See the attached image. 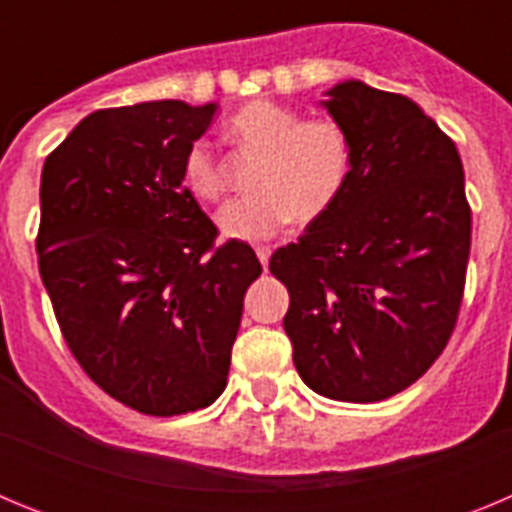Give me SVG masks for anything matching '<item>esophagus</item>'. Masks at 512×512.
<instances>
[{"label":"esophagus","mask_w":512,"mask_h":512,"mask_svg":"<svg viewBox=\"0 0 512 512\" xmlns=\"http://www.w3.org/2000/svg\"><path fill=\"white\" fill-rule=\"evenodd\" d=\"M256 256H259V261H261V266H269V259H271V248L269 246H259L256 248Z\"/></svg>","instance_id":"obj_1"}]
</instances>
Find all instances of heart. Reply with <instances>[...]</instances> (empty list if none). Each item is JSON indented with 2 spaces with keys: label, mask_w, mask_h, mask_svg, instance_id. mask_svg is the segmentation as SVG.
<instances>
[{
  "label": "heart",
  "mask_w": 512,
  "mask_h": 512,
  "mask_svg": "<svg viewBox=\"0 0 512 512\" xmlns=\"http://www.w3.org/2000/svg\"><path fill=\"white\" fill-rule=\"evenodd\" d=\"M225 135L243 153H259L248 187L253 194L217 212V230L230 241H269L295 217L312 223L330 210L351 166L348 135L333 120H302L300 112L256 99L235 112ZM184 187L197 200L215 202L225 189V171L202 140L182 158Z\"/></svg>",
  "instance_id": "obj_1"
}]
</instances>
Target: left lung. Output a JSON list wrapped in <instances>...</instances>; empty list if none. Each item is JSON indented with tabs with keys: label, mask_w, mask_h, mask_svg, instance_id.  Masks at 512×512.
<instances>
[{
	"label": "left lung",
	"mask_w": 512,
	"mask_h": 512,
	"mask_svg": "<svg viewBox=\"0 0 512 512\" xmlns=\"http://www.w3.org/2000/svg\"><path fill=\"white\" fill-rule=\"evenodd\" d=\"M325 94L351 146L346 184L269 269L289 292L302 382L379 402L423 377L454 333L472 210L454 140L413 99L356 79Z\"/></svg>",
	"instance_id": "obj_1"
}]
</instances>
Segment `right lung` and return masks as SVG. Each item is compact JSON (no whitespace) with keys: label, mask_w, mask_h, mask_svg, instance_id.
Listing matches in <instances>:
<instances>
[{"label":"right lung","mask_w":512,"mask_h":512,"mask_svg":"<svg viewBox=\"0 0 512 512\" xmlns=\"http://www.w3.org/2000/svg\"><path fill=\"white\" fill-rule=\"evenodd\" d=\"M217 104L97 110L45 158L38 266L71 354L146 415L192 413L228 384L243 295L261 264L217 228L182 179Z\"/></svg>","instance_id":"1"}]
</instances>
